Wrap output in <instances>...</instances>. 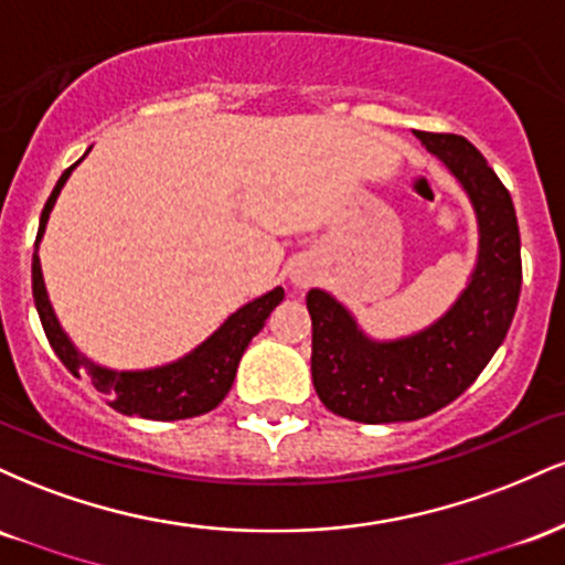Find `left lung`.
<instances>
[{
    "instance_id": "obj_1",
    "label": "left lung",
    "mask_w": 565,
    "mask_h": 565,
    "mask_svg": "<svg viewBox=\"0 0 565 565\" xmlns=\"http://www.w3.org/2000/svg\"><path fill=\"white\" fill-rule=\"evenodd\" d=\"M470 193L481 255L470 287L438 323L372 342L327 291L310 289V372L321 404L355 423H412L459 398L502 345L521 297V233L510 191L462 135L417 132Z\"/></svg>"
}]
</instances>
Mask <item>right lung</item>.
<instances>
[{"mask_svg":"<svg viewBox=\"0 0 565 565\" xmlns=\"http://www.w3.org/2000/svg\"><path fill=\"white\" fill-rule=\"evenodd\" d=\"M79 161H76V164H79ZM76 164H71L68 170L61 174L53 193H50L47 204H44L42 210V220H39L36 242L42 238L57 193H61L63 183H66L71 170H74ZM31 289H34V302L39 310V319H42L44 334H47L50 345H53L57 359L63 361V366H66L71 374H79V366H87V374L93 377L95 391L106 395L108 404H111L116 412L129 414V417L135 414V417L142 419H188L212 412V408L228 395L233 377H236L238 361H242L252 337L260 332L265 319L270 316V310L284 300L281 287L257 297L255 302L236 310V313H233L231 319L204 342V345H199L191 355L174 361L170 366L148 369V372H108V369H100L89 364L87 359H82V355L76 353V348L68 342V337L63 334L61 323H57L53 313V305L47 300V289H44L42 265H39L36 252L34 260H31Z\"/></svg>","mask_w":565,"mask_h":565,"instance_id":"obj_1","label":"right lung"}]
</instances>
